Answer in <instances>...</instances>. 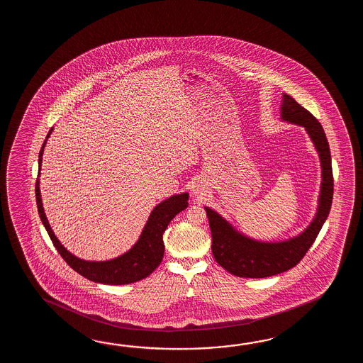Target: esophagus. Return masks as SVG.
<instances>
[{
  "instance_id": "1",
  "label": "esophagus",
  "mask_w": 363,
  "mask_h": 363,
  "mask_svg": "<svg viewBox=\"0 0 363 363\" xmlns=\"http://www.w3.org/2000/svg\"><path fill=\"white\" fill-rule=\"evenodd\" d=\"M194 194H201V191H199V189H196V191H194Z\"/></svg>"
}]
</instances>
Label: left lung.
<instances>
[{
    "mask_svg": "<svg viewBox=\"0 0 363 363\" xmlns=\"http://www.w3.org/2000/svg\"><path fill=\"white\" fill-rule=\"evenodd\" d=\"M280 108L283 121L305 127L319 153L322 185L318 211L308 228L294 239L262 242L241 235L216 211L205 208L213 239V255L224 270L239 278H267L291 270L308 253L331 210L333 197L331 152L322 124L288 94L283 96Z\"/></svg>",
    "mask_w": 363,
    "mask_h": 363,
    "instance_id": "1",
    "label": "left lung"
}]
</instances>
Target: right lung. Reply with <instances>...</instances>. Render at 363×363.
Wrapping results in <instances>:
<instances>
[{
    "label": "right lung",
    "instance_id": "obj_1",
    "mask_svg": "<svg viewBox=\"0 0 363 363\" xmlns=\"http://www.w3.org/2000/svg\"><path fill=\"white\" fill-rule=\"evenodd\" d=\"M53 128L48 133L39 153V167L43 162V153L47 144V140ZM36 202L39 210L40 219L49 233V238L53 241L55 249L61 255L71 269L77 271L82 277L92 280L94 283H102L108 286H122L139 281L149 277L160 266L164 253L163 232L167 228L171 220L177 214L188 206V193H182L171 196L170 199L162 201L155 206V210L147 219L144 230L140 235V239L133 247L124 255L116 257L110 261L91 262L80 259L71 255L66 247L62 245L60 240L55 238V232L50 228L47 216L44 213L41 194H40L39 179L36 182Z\"/></svg>",
    "mask_w": 363,
    "mask_h": 363
}]
</instances>
